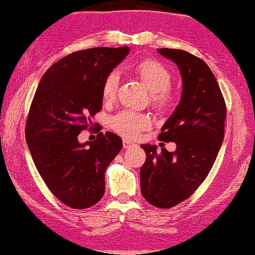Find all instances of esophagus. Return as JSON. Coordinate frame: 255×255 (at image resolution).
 <instances>
[{"label":"esophagus","instance_id":"esophagus-1","mask_svg":"<svg viewBox=\"0 0 255 255\" xmlns=\"http://www.w3.org/2000/svg\"><path fill=\"white\" fill-rule=\"evenodd\" d=\"M134 145V142H132L131 140H128V139H123V146L124 148H130L132 146Z\"/></svg>","mask_w":255,"mask_h":255}]
</instances>
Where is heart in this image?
<instances>
[{"instance_id":"obj_1","label":"heart","mask_w":255,"mask_h":255,"mask_svg":"<svg viewBox=\"0 0 255 255\" xmlns=\"http://www.w3.org/2000/svg\"><path fill=\"white\" fill-rule=\"evenodd\" d=\"M133 72L151 92L153 107L159 110L168 109L175 102V93L169 88L172 75L168 68L154 59H144L133 66ZM120 75L111 72L104 80L102 97L104 102H113L116 97ZM110 125L115 131L127 138H137L141 131L151 128L152 121L147 115L135 113L132 110H123L110 120Z\"/></svg>"}]
</instances>
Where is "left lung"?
<instances>
[{
    "label": "left lung",
    "instance_id": "8db88e82",
    "mask_svg": "<svg viewBox=\"0 0 255 255\" xmlns=\"http://www.w3.org/2000/svg\"><path fill=\"white\" fill-rule=\"evenodd\" d=\"M179 68L182 78L180 103L162 125L159 140L175 142L168 152L144 144L140 168L145 200L158 208H173L187 200L205 180L224 139L226 107L214 73L200 58L182 50L158 48Z\"/></svg>",
    "mask_w": 255,
    "mask_h": 255
}]
</instances>
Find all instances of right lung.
Masks as SVG:
<instances>
[{
    "mask_svg": "<svg viewBox=\"0 0 255 255\" xmlns=\"http://www.w3.org/2000/svg\"><path fill=\"white\" fill-rule=\"evenodd\" d=\"M130 52L94 47L66 55L45 72L31 104L25 138L33 162L48 189L74 209L93 207L106 190L104 173L123 146L117 134L100 132L79 141L102 109V87Z\"/></svg>",
    "mask_w": 255,
    "mask_h": 255,
    "instance_id": "add662e5",
    "label": "right lung"
}]
</instances>
